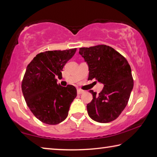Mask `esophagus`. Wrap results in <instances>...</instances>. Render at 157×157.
Returning <instances> with one entry per match:
<instances>
[{"label": "esophagus", "mask_w": 157, "mask_h": 157, "mask_svg": "<svg viewBox=\"0 0 157 157\" xmlns=\"http://www.w3.org/2000/svg\"><path fill=\"white\" fill-rule=\"evenodd\" d=\"M84 91H83V90H81V89H78L77 90V93H78V95H80V94H83Z\"/></svg>", "instance_id": "34e87169"}]
</instances>
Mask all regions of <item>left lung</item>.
<instances>
[{
	"mask_svg": "<svg viewBox=\"0 0 157 157\" xmlns=\"http://www.w3.org/2000/svg\"><path fill=\"white\" fill-rule=\"evenodd\" d=\"M79 55L89 66V80L104 84L99 94L93 90V100L86 106L90 118L109 123L120 116L127 105L134 86L131 67L123 55L106 45L80 48Z\"/></svg>",
	"mask_w": 157,
	"mask_h": 157,
	"instance_id": "1",
	"label": "left lung"
}]
</instances>
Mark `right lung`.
<instances>
[{"label":"right lung","instance_id":"1","mask_svg":"<svg viewBox=\"0 0 157 157\" xmlns=\"http://www.w3.org/2000/svg\"><path fill=\"white\" fill-rule=\"evenodd\" d=\"M76 50L41 52L27 66L21 89L28 107L42 123L57 124L68 116L77 90L73 85L58 84L56 77H62L63 67Z\"/></svg>","mask_w":157,"mask_h":157}]
</instances>
